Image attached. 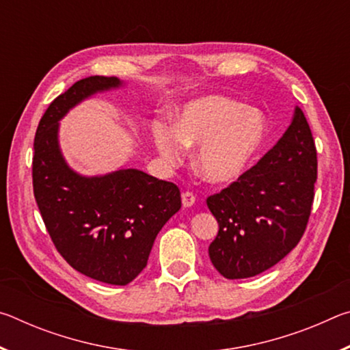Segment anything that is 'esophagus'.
<instances>
[{
    "label": "esophagus",
    "mask_w": 350,
    "mask_h": 350,
    "mask_svg": "<svg viewBox=\"0 0 350 350\" xmlns=\"http://www.w3.org/2000/svg\"><path fill=\"white\" fill-rule=\"evenodd\" d=\"M196 202V196H194V193L191 191H183L182 193V204L183 206H191Z\"/></svg>",
    "instance_id": "1"
}]
</instances>
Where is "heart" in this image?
I'll use <instances>...</instances> for the list:
<instances>
[{
    "instance_id": "b5f03b06",
    "label": "heart",
    "mask_w": 350,
    "mask_h": 350,
    "mask_svg": "<svg viewBox=\"0 0 350 350\" xmlns=\"http://www.w3.org/2000/svg\"><path fill=\"white\" fill-rule=\"evenodd\" d=\"M154 144L167 163L182 161L185 146H196V168L211 183L238 179L267 137V122L258 109L238 100L208 96L187 103L177 123L156 122Z\"/></svg>"
}]
</instances>
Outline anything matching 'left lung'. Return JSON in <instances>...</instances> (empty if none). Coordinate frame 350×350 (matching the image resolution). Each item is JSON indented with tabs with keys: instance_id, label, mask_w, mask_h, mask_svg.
<instances>
[{
	"instance_id": "1",
	"label": "left lung",
	"mask_w": 350,
	"mask_h": 350,
	"mask_svg": "<svg viewBox=\"0 0 350 350\" xmlns=\"http://www.w3.org/2000/svg\"><path fill=\"white\" fill-rule=\"evenodd\" d=\"M317 146L301 108L278 144L221 193L206 198L219 232L208 247L227 280L256 276L298 245L317 182Z\"/></svg>"
}]
</instances>
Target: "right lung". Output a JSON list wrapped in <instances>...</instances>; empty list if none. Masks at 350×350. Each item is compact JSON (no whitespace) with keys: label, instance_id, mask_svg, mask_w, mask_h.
<instances>
[{"label":"right lung","instance_id":"right-lung-1","mask_svg":"<svg viewBox=\"0 0 350 350\" xmlns=\"http://www.w3.org/2000/svg\"><path fill=\"white\" fill-rule=\"evenodd\" d=\"M116 77L74 83L46 109L33 140V196L47 233L80 273L126 286L146 267L157 233L179 211L180 189L139 170L83 177L58 148V120L83 98L120 86Z\"/></svg>","mask_w":350,"mask_h":350}]
</instances>
